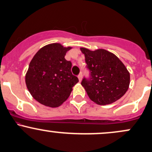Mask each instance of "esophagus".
I'll list each match as a JSON object with an SVG mask.
<instances>
[{"instance_id":"34e87169","label":"esophagus","mask_w":152,"mask_h":152,"mask_svg":"<svg viewBox=\"0 0 152 152\" xmlns=\"http://www.w3.org/2000/svg\"><path fill=\"white\" fill-rule=\"evenodd\" d=\"M78 80H79V81L81 82V80H82V74H81H81H78Z\"/></svg>"}]
</instances>
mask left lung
<instances>
[{
	"mask_svg": "<svg viewBox=\"0 0 152 152\" xmlns=\"http://www.w3.org/2000/svg\"><path fill=\"white\" fill-rule=\"evenodd\" d=\"M81 50L90 72L89 78H83L81 85L91 100L99 105H106L121 98L130 83V74L123 63L104 49L92 51L81 48Z\"/></svg>",
	"mask_w": 152,
	"mask_h": 152,
	"instance_id": "1",
	"label": "left lung"
}]
</instances>
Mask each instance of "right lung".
<instances>
[{"mask_svg": "<svg viewBox=\"0 0 152 152\" xmlns=\"http://www.w3.org/2000/svg\"><path fill=\"white\" fill-rule=\"evenodd\" d=\"M71 47L51 43L35 54L26 75V83L34 98L43 105L58 107L69 98L78 82L71 73L72 64L65 59Z\"/></svg>", "mask_w": 152, "mask_h": 152, "instance_id": "1", "label": "right lung"}]
</instances>
